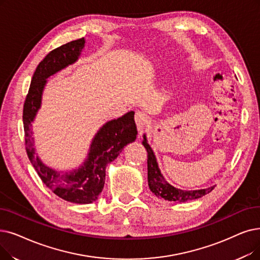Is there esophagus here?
I'll list each match as a JSON object with an SVG mask.
<instances>
[{"instance_id":"34e87169","label":"esophagus","mask_w":260,"mask_h":260,"mask_svg":"<svg viewBox=\"0 0 260 260\" xmlns=\"http://www.w3.org/2000/svg\"><path fill=\"white\" fill-rule=\"evenodd\" d=\"M135 120H136L137 128H138L139 133L142 134L145 124H146V122H148V116H146L142 111H137L136 114H135Z\"/></svg>"}]
</instances>
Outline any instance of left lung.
<instances>
[{
  "label": "left lung",
  "instance_id": "8db88e82",
  "mask_svg": "<svg viewBox=\"0 0 260 260\" xmlns=\"http://www.w3.org/2000/svg\"><path fill=\"white\" fill-rule=\"evenodd\" d=\"M142 144L145 148L146 152H148V183L149 187L152 192L158 197L161 198L166 201L170 202H187L191 200H196L199 198H202L209 193L212 191L213 187H209L206 189H200V190H182L173 187L172 185L169 184L165 177L162 176L159 167H158L157 159L155 157V154L148 143V139H146L145 135H143Z\"/></svg>",
  "mask_w": 260,
  "mask_h": 260
}]
</instances>
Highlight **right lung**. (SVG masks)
Instances as JSON below:
<instances>
[{
    "label": "right lung",
    "instance_id": "right-lung-1",
    "mask_svg": "<svg viewBox=\"0 0 260 260\" xmlns=\"http://www.w3.org/2000/svg\"><path fill=\"white\" fill-rule=\"evenodd\" d=\"M85 39H77L50 52L36 68L23 107V125L26 153L39 177L48 188L64 201L75 204H90L98 200L105 183V170L123 148L137 137L134 111L106 122L91 141L86 160L69 172L57 171L44 165L34 148L31 122L41 107L43 89L48 78L73 64L85 47Z\"/></svg>",
    "mask_w": 260,
    "mask_h": 260
}]
</instances>
